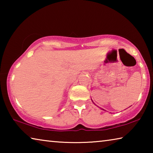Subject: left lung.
<instances>
[{
  "label": "left lung",
  "mask_w": 153,
  "mask_h": 153,
  "mask_svg": "<svg viewBox=\"0 0 153 153\" xmlns=\"http://www.w3.org/2000/svg\"><path fill=\"white\" fill-rule=\"evenodd\" d=\"M103 110H104V109H103Z\"/></svg>",
  "instance_id": "left-lung-1"
}]
</instances>
